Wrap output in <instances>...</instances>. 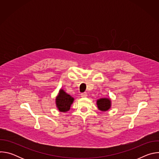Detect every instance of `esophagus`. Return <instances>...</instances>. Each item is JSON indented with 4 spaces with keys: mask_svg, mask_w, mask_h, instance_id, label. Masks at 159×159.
Returning a JSON list of instances; mask_svg holds the SVG:
<instances>
[{
    "mask_svg": "<svg viewBox=\"0 0 159 159\" xmlns=\"http://www.w3.org/2000/svg\"><path fill=\"white\" fill-rule=\"evenodd\" d=\"M81 97L82 98H86L87 96V94L86 93H81Z\"/></svg>",
    "mask_w": 159,
    "mask_h": 159,
    "instance_id": "34e87169",
    "label": "esophagus"
}]
</instances>
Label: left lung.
<instances>
[{
  "mask_svg": "<svg viewBox=\"0 0 159 159\" xmlns=\"http://www.w3.org/2000/svg\"><path fill=\"white\" fill-rule=\"evenodd\" d=\"M96 102L98 109L101 111H107L111 107V101L110 98H100L97 100Z\"/></svg>",
  "mask_w": 159,
  "mask_h": 159,
  "instance_id": "8db88e82",
  "label": "left lung"
}]
</instances>
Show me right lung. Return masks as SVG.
<instances>
[{"label":"right lung","mask_w":159,"mask_h":159,"mask_svg":"<svg viewBox=\"0 0 159 159\" xmlns=\"http://www.w3.org/2000/svg\"><path fill=\"white\" fill-rule=\"evenodd\" d=\"M74 101V98L68 94L63 89H60L55 99L56 106L59 111L66 112L70 110Z\"/></svg>","instance_id":"add662e5"}]
</instances>
